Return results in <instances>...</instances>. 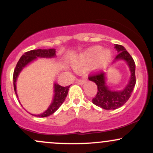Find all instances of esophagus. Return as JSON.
<instances>
[{
	"mask_svg": "<svg viewBox=\"0 0 153 153\" xmlns=\"http://www.w3.org/2000/svg\"><path fill=\"white\" fill-rule=\"evenodd\" d=\"M85 81V78H80V79H78V80H77V81H76V82L78 84H80V85H82V84H83V82Z\"/></svg>",
	"mask_w": 153,
	"mask_h": 153,
	"instance_id": "1",
	"label": "esophagus"
}]
</instances>
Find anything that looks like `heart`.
<instances>
[{
	"mask_svg": "<svg viewBox=\"0 0 153 153\" xmlns=\"http://www.w3.org/2000/svg\"><path fill=\"white\" fill-rule=\"evenodd\" d=\"M111 57V53L108 50H102L101 47L96 46L91 47L80 56V63L90 64L94 62L95 69L105 68Z\"/></svg>",
	"mask_w": 153,
	"mask_h": 153,
	"instance_id": "obj_1",
	"label": "heart"
}]
</instances>
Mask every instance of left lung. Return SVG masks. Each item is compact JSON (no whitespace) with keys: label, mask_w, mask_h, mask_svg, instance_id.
I'll return each instance as SVG.
<instances>
[{"label":"left lung","mask_w":153,"mask_h":153,"mask_svg":"<svg viewBox=\"0 0 153 153\" xmlns=\"http://www.w3.org/2000/svg\"><path fill=\"white\" fill-rule=\"evenodd\" d=\"M115 48L119 52L115 59H124L129 66L131 77L127 87L123 91H111L105 82V73L101 71H96L89 75L88 79L97 85L98 91L92 102L103 109H117L124 104L130 98L136 83L135 77V63L132 57L122 45H115Z\"/></svg>","instance_id":"obj_1"}]
</instances>
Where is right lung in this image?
I'll return each mask as SVG.
<instances>
[{"mask_svg": "<svg viewBox=\"0 0 153 153\" xmlns=\"http://www.w3.org/2000/svg\"><path fill=\"white\" fill-rule=\"evenodd\" d=\"M56 56V50L55 49H48V50H33L28 51L24 53L19 59V60L17 62L16 65L13 72V88H14V91L16 94L17 96L16 93V81L17 77L20 72L22 71L23 68H24L26 65L29 64V62L33 61L37 57H53ZM70 85L66 87L61 86L58 84H54V96L52 103H51L48 109L45 111V112L41 114L34 115L31 114L35 117H48L52 114L54 113L58 108L60 107L62 103L65 100V98L68 95V90H69Z\"/></svg>", "mask_w": 153, "mask_h": 153, "instance_id": "right-lung-1", "label": "right lung"}]
</instances>
